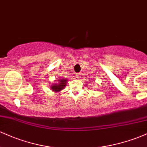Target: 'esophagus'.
<instances>
[{"mask_svg": "<svg viewBox=\"0 0 147 147\" xmlns=\"http://www.w3.org/2000/svg\"><path fill=\"white\" fill-rule=\"evenodd\" d=\"M80 73H77L76 74V78L77 79H79L80 78Z\"/></svg>", "mask_w": 147, "mask_h": 147, "instance_id": "1", "label": "esophagus"}]
</instances>
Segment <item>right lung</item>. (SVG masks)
<instances>
[{"label": "right lung", "instance_id": "right-lung-1", "mask_svg": "<svg viewBox=\"0 0 147 147\" xmlns=\"http://www.w3.org/2000/svg\"><path fill=\"white\" fill-rule=\"evenodd\" d=\"M66 79H61L59 80L58 83L53 84L51 86V89L54 92H59L61 90H63L64 87L66 86V82H67Z\"/></svg>", "mask_w": 147, "mask_h": 147}]
</instances>
